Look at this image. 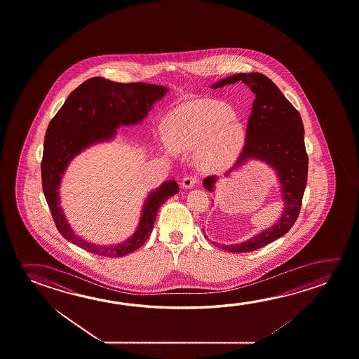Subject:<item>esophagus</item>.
Wrapping results in <instances>:
<instances>
[{"mask_svg":"<svg viewBox=\"0 0 359 359\" xmlns=\"http://www.w3.org/2000/svg\"><path fill=\"white\" fill-rule=\"evenodd\" d=\"M198 182V179L195 175H187V177L182 179V188L184 189H190L194 187L195 184Z\"/></svg>","mask_w":359,"mask_h":359,"instance_id":"34e87169","label":"esophagus"}]
</instances>
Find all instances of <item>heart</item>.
Listing matches in <instances>:
<instances>
[{
	"label": "heart",
	"mask_w": 359,
	"mask_h": 359,
	"mask_svg": "<svg viewBox=\"0 0 359 359\" xmlns=\"http://www.w3.org/2000/svg\"><path fill=\"white\" fill-rule=\"evenodd\" d=\"M212 140L200 156L204 170H223L241 153L243 129L228 106L205 102L180 112L168 125V137L175 150H191Z\"/></svg>",
	"instance_id": "b5f03b06"
}]
</instances>
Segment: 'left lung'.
Returning a JSON list of instances; mask_svg holds the SVG:
<instances>
[{"mask_svg":"<svg viewBox=\"0 0 359 359\" xmlns=\"http://www.w3.org/2000/svg\"><path fill=\"white\" fill-rule=\"evenodd\" d=\"M243 81L255 95L252 114L247 125L245 145L233 170L241 169L249 160H260L276 171L280 182L284 210L282 217L268 229L252 239L233 245H223L231 253H247L271 244L287 234L299 215L302 200L308 177V155L304 144V126L299 112L289 102L271 79L259 74H236L223 79L212 88H224L230 83ZM215 175L206 177L204 187L214 190Z\"/></svg>","mask_w":359,"mask_h":359,"instance_id":"1","label":"left lung"}]
</instances>
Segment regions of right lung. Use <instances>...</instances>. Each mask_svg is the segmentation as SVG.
<instances>
[{
    "mask_svg": "<svg viewBox=\"0 0 359 359\" xmlns=\"http://www.w3.org/2000/svg\"><path fill=\"white\" fill-rule=\"evenodd\" d=\"M166 93L168 88L153 83H114L104 77H91L69 95L50 121L43 142L42 190L55 225L66 241L88 253L109 258L133 253L147 241L158 209L179 191L175 180L163 182L149 194L134 236L116 245H96L76 236L60 206L57 190L67 165L77 154L93 144L110 140L120 126L142 123L151 106Z\"/></svg>",
    "mask_w": 359,
    "mask_h": 359,
    "instance_id": "right-lung-1",
    "label": "right lung"
}]
</instances>
